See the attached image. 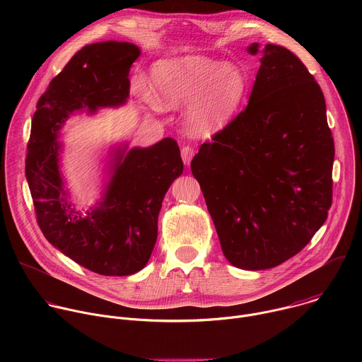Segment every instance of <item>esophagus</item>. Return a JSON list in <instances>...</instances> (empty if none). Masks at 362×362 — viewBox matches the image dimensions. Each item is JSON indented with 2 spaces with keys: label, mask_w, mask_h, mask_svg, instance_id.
Instances as JSON below:
<instances>
[{
  "label": "esophagus",
  "mask_w": 362,
  "mask_h": 362,
  "mask_svg": "<svg viewBox=\"0 0 362 362\" xmlns=\"http://www.w3.org/2000/svg\"><path fill=\"white\" fill-rule=\"evenodd\" d=\"M180 151H182V159H183V163H185L186 166H189V165H190V162H192V159H193V156H194V148H193V147H190V146H183Z\"/></svg>",
  "instance_id": "obj_1"
}]
</instances>
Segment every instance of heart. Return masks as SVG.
<instances>
[{
  "instance_id": "heart-1",
  "label": "heart",
  "mask_w": 362,
  "mask_h": 362,
  "mask_svg": "<svg viewBox=\"0 0 362 362\" xmlns=\"http://www.w3.org/2000/svg\"><path fill=\"white\" fill-rule=\"evenodd\" d=\"M148 83L158 106H187L186 122L196 136L225 129L247 91V77L239 66L203 56L160 60L150 69Z\"/></svg>"
}]
</instances>
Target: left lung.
Listing matches in <instances>:
<instances>
[{
  "instance_id": "left-lung-1",
  "label": "left lung",
  "mask_w": 362,
  "mask_h": 362,
  "mask_svg": "<svg viewBox=\"0 0 362 362\" xmlns=\"http://www.w3.org/2000/svg\"><path fill=\"white\" fill-rule=\"evenodd\" d=\"M246 48L262 54L247 106L190 163L225 257L245 271L295 256L332 203L335 147L322 90L288 48Z\"/></svg>"
}]
</instances>
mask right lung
Returning <instances> with one entry per match:
<instances>
[{"label":"right lung","mask_w":362,"mask_h":362,"mask_svg":"<svg viewBox=\"0 0 362 362\" xmlns=\"http://www.w3.org/2000/svg\"><path fill=\"white\" fill-rule=\"evenodd\" d=\"M139 56L140 48L126 41L83 47L51 80L31 122L25 176L38 226L62 253L105 276L132 275L148 262L163 197L183 172L179 146L165 137L150 147H115L109 180L84 216L71 206L60 162L64 146L57 139L70 116L124 105Z\"/></svg>","instance_id":"obj_1"}]
</instances>
